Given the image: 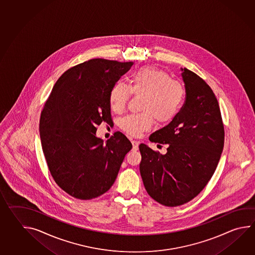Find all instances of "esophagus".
<instances>
[{
  "instance_id": "1",
  "label": "esophagus",
  "mask_w": 255,
  "mask_h": 255,
  "mask_svg": "<svg viewBox=\"0 0 255 255\" xmlns=\"http://www.w3.org/2000/svg\"><path fill=\"white\" fill-rule=\"evenodd\" d=\"M131 143H132V149H133L134 151H137V150H138V147H139V141H138V140H133L131 141Z\"/></svg>"
}]
</instances>
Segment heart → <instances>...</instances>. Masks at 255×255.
I'll use <instances>...</instances> for the list:
<instances>
[{"label": "heart", "mask_w": 255, "mask_h": 255, "mask_svg": "<svg viewBox=\"0 0 255 255\" xmlns=\"http://www.w3.org/2000/svg\"><path fill=\"white\" fill-rule=\"evenodd\" d=\"M130 94L140 98V114L127 115L121 120L120 126L130 135H139L149 130L155 119L165 124L176 116L182 106L184 90L182 84L164 71L154 67H143L131 73L129 87L121 82L115 83L109 93L111 109L122 113Z\"/></svg>", "instance_id": "heart-1"}]
</instances>
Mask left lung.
<instances>
[{
	"label": "left lung",
	"instance_id": "8db88e82",
	"mask_svg": "<svg viewBox=\"0 0 255 255\" xmlns=\"http://www.w3.org/2000/svg\"><path fill=\"white\" fill-rule=\"evenodd\" d=\"M181 70L184 104L169 125L149 138L168 144L166 154L144 143L139 146L146 191L168 207L188 203L203 191L216 170L224 144V123L213 90L196 73Z\"/></svg>",
	"mask_w": 255,
	"mask_h": 255
}]
</instances>
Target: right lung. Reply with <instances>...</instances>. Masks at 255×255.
Instances as JSON below:
<instances>
[{
    "mask_svg": "<svg viewBox=\"0 0 255 255\" xmlns=\"http://www.w3.org/2000/svg\"><path fill=\"white\" fill-rule=\"evenodd\" d=\"M132 62L92 59L58 79L41 114L40 136L47 165L58 186L80 200L99 197L112 187L131 143L121 131L104 143L103 122L113 125L112 86Z\"/></svg>",
    "mask_w": 255,
    "mask_h": 255,
    "instance_id": "1",
    "label": "right lung"
}]
</instances>
